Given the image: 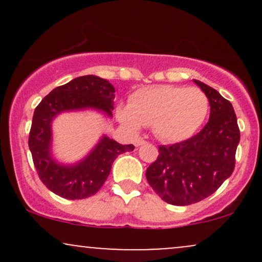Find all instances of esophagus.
Segmentation results:
<instances>
[{
	"label": "esophagus",
	"instance_id": "1",
	"mask_svg": "<svg viewBox=\"0 0 262 262\" xmlns=\"http://www.w3.org/2000/svg\"><path fill=\"white\" fill-rule=\"evenodd\" d=\"M146 140H144L143 138H138V139H135V146H139V145H143V144H145Z\"/></svg>",
	"mask_w": 262,
	"mask_h": 262
}]
</instances>
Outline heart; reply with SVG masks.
I'll return each instance as SVG.
<instances>
[{"mask_svg":"<svg viewBox=\"0 0 262 262\" xmlns=\"http://www.w3.org/2000/svg\"><path fill=\"white\" fill-rule=\"evenodd\" d=\"M208 111L209 100L202 90L159 85L135 91L129 106L117 108V116L133 130L152 125L159 139L177 143L196 133Z\"/></svg>","mask_w":262,"mask_h":262,"instance_id":"heart-1","label":"heart"}]
</instances>
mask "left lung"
I'll return each instance as SVG.
<instances>
[{
  "instance_id": "1",
  "label": "left lung",
  "mask_w": 262,
  "mask_h": 262,
  "mask_svg": "<svg viewBox=\"0 0 262 262\" xmlns=\"http://www.w3.org/2000/svg\"><path fill=\"white\" fill-rule=\"evenodd\" d=\"M209 100V121L187 140L159 146L158 159L146 169L149 185L173 206L200 202L233 173L240 130L231 103L213 87L194 80Z\"/></svg>"
}]
</instances>
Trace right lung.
Returning <instances> with one entry per match:
<instances>
[{
	"label": "right lung",
	"instance_id": "obj_1",
	"mask_svg": "<svg viewBox=\"0 0 262 262\" xmlns=\"http://www.w3.org/2000/svg\"><path fill=\"white\" fill-rule=\"evenodd\" d=\"M114 87L107 80L87 75L56 87L41 100L33 114L28 145L40 181L48 189L66 200H82L100 191L119 154L133 151L134 145H122L103 137L83 161L74 166L56 164L50 156V123L62 111L97 108L112 116Z\"/></svg>",
	"mask_w": 262,
	"mask_h": 262
}]
</instances>
